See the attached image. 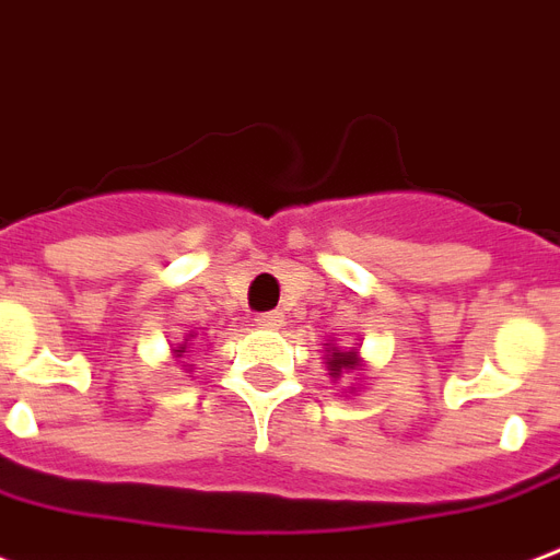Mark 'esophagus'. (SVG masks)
Returning <instances> with one entry per match:
<instances>
[{
	"instance_id": "34e87169",
	"label": "esophagus",
	"mask_w": 560,
	"mask_h": 560,
	"mask_svg": "<svg viewBox=\"0 0 560 560\" xmlns=\"http://www.w3.org/2000/svg\"><path fill=\"white\" fill-rule=\"evenodd\" d=\"M255 323L261 328H279L281 323H284V314H281V311H264V314H258Z\"/></svg>"
}]
</instances>
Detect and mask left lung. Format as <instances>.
<instances>
[{
	"label": "left lung",
	"mask_w": 560,
	"mask_h": 560,
	"mask_svg": "<svg viewBox=\"0 0 560 560\" xmlns=\"http://www.w3.org/2000/svg\"><path fill=\"white\" fill-rule=\"evenodd\" d=\"M355 364H358L355 352H331V358H328V366L335 370L331 375H340L343 370H352Z\"/></svg>",
	"instance_id": "8db88e82"
}]
</instances>
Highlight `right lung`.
Returning a JSON list of instances; mask_svg holds the SVG:
<instances>
[{
  "instance_id": "right-lung-1",
  "label": "right lung",
  "mask_w": 560,
  "mask_h": 560,
  "mask_svg": "<svg viewBox=\"0 0 560 560\" xmlns=\"http://www.w3.org/2000/svg\"><path fill=\"white\" fill-rule=\"evenodd\" d=\"M182 352H185V347H178V349H176V355H182Z\"/></svg>"
}]
</instances>
